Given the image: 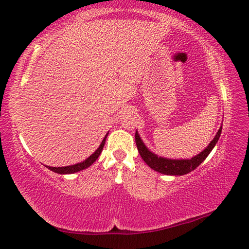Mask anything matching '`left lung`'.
<instances>
[{
	"label": "left lung",
	"instance_id": "left-lung-1",
	"mask_svg": "<svg viewBox=\"0 0 249 249\" xmlns=\"http://www.w3.org/2000/svg\"><path fill=\"white\" fill-rule=\"evenodd\" d=\"M221 132H222V126H220L216 135L214 136L213 139H212L211 142L207 145V148H206L204 151H202L199 154L193 156L190 160H170V159H163V157L157 156L156 154L151 152V151L145 147V144L142 142V138L139 137L137 131L135 133V142H136L138 152L141 154L142 159L151 169L167 175H184L195 170L196 168H197L206 160V157L209 155L212 149H213L214 145L216 144L217 141H219V138L221 136Z\"/></svg>",
	"mask_w": 249,
	"mask_h": 249
}]
</instances>
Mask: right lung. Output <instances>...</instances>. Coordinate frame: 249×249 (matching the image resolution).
<instances>
[{"instance_id":"add662e5","label":"right lung","mask_w":249,"mask_h":249,"mask_svg":"<svg viewBox=\"0 0 249 249\" xmlns=\"http://www.w3.org/2000/svg\"><path fill=\"white\" fill-rule=\"evenodd\" d=\"M107 134H108V133H107V135L105 136L104 141L101 142L99 148L97 149L95 152L89 157H88L86 160H83L81 162H78V163H76V165H72V166H66V167H47L46 166V167L50 169V170L56 172V173H59V174H71V173H76V172L81 171V170H83V169L89 168L90 165H93V163L96 161V160L98 159L99 155L101 154L102 149H104V147H105L106 139H107Z\"/></svg>"}]
</instances>
